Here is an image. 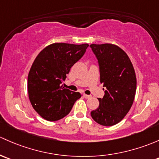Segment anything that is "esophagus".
<instances>
[{
  "label": "esophagus",
  "instance_id": "1",
  "mask_svg": "<svg viewBox=\"0 0 159 159\" xmlns=\"http://www.w3.org/2000/svg\"><path fill=\"white\" fill-rule=\"evenodd\" d=\"M83 97H84V98H86V99H88V98H91V95H88V94H83Z\"/></svg>",
  "mask_w": 159,
  "mask_h": 159
}]
</instances>
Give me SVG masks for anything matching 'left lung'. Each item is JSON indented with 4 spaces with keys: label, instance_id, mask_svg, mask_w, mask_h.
<instances>
[{
    "label": "left lung",
    "instance_id": "1",
    "mask_svg": "<svg viewBox=\"0 0 159 159\" xmlns=\"http://www.w3.org/2000/svg\"><path fill=\"white\" fill-rule=\"evenodd\" d=\"M90 47L98 60L100 81L105 87L104 96L98 98L99 107L91 112V117L102 126H113L124 118L134 101V68L127 54L116 45L91 44Z\"/></svg>",
    "mask_w": 159,
    "mask_h": 159
}]
</instances>
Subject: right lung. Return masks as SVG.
<instances>
[{"label": "right lung", "mask_w": 159, "mask_h": 159, "mask_svg": "<svg viewBox=\"0 0 159 159\" xmlns=\"http://www.w3.org/2000/svg\"><path fill=\"white\" fill-rule=\"evenodd\" d=\"M88 46V43H52L35 58L28 75L27 91L33 109L43 119L56 121L65 117L81 97L61 84Z\"/></svg>", "instance_id": "1"}]
</instances>
